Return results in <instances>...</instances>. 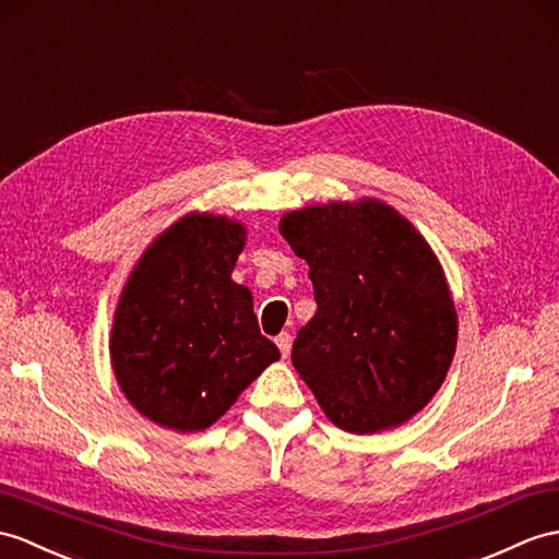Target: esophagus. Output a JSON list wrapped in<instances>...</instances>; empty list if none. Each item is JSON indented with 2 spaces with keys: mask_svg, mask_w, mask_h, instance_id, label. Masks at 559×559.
I'll use <instances>...</instances> for the list:
<instances>
[{
  "mask_svg": "<svg viewBox=\"0 0 559 559\" xmlns=\"http://www.w3.org/2000/svg\"><path fill=\"white\" fill-rule=\"evenodd\" d=\"M276 345H278V349H281V355H283V359L290 355V347H293V338H290V333H281V335H276Z\"/></svg>",
  "mask_w": 559,
  "mask_h": 559,
  "instance_id": "34e87169",
  "label": "esophagus"
}]
</instances>
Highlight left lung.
I'll use <instances>...</instances> for the list:
<instances>
[{"instance_id": "obj_1", "label": "left lung", "mask_w": 559, "mask_h": 559, "mask_svg": "<svg viewBox=\"0 0 559 559\" xmlns=\"http://www.w3.org/2000/svg\"><path fill=\"white\" fill-rule=\"evenodd\" d=\"M281 236L314 285L317 314L297 331L293 367L326 417L349 433L414 417L457 345L455 305L426 240L376 200L290 212Z\"/></svg>"}]
</instances>
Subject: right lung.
Segmentation results:
<instances>
[{
  "label": "right lung",
  "instance_id": "obj_1",
  "mask_svg": "<svg viewBox=\"0 0 559 559\" xmlns=\"http://www.w3.org/2000/svg\"><path fill=\"white\" fill-rule=\"evenodd\" d=\"M242 245L236 221L190 214L150 245L126 283L111 365L154 424L206 428L281 357L259 333L250 290L230 281Z\"/></svg>",
  "mask_w": 559,
  "mask_h": 559
}]
</instances>
